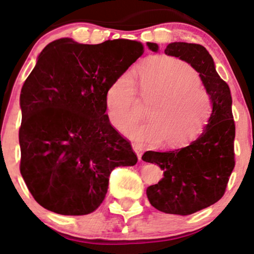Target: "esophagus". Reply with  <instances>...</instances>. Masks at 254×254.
Wrapping results in <instances>:
<instances>
[{"instance_id":"1","label":"esophagus","mask_w":254,"mask_h":254,"mask_svg":"<svg viewBox=\"0 0 254 254\" xmlns=\"http://www.w3.org/2000/svg\"><path fill=\"white\" fill-rule=\"evenodd\" d=\"M132 148H133V151L136 152L138 159H139V160H141V154H143V147H141L140 145H138V144H132Z\"/></svg>"}]
</instances>
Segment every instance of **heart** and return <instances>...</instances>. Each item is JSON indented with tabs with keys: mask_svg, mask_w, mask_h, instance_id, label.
Wrapping results in <instances>:
<instances>
[{
	"mask_svg": "<svg viewBox=\"0 0 254 254\" xmlns=\"http://www.w3.org/2000/svg\"><path fill=\"white\" fill-rule=\"evenodd\" d=\"M133 79L145 101H154L147 110L150 122L137 121L138 103L134 82L129 74L114 81L106 93L108 116L115 127L137 143L157 144L167 148L181 147L196 139L211 114L210 96L198 86L196 70L181 60L167 57L152 58L143 64Z\"/></svg>",
	"mask_w": 254,
	"mask_h": 254,
	"instance_id": "1",
	"label": "heart"
}]
</instances>
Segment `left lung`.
I'll return each instance as SVG.
<instances>
[{"mask_svg":"<svg viewBox=\"0 0 254 254\" xmlns=\"http://www.w3.org/2000/svg\"><path fill=\"white\" fill-rule=\"evenodd\" d=\"M146 45L153 52L159 51L158 44ZM165 54L184 60L198 73L212 107L203 132L188 146L166 152L147 151L141 157L164 171V178L146 189L150 203L166 214L186 216L210 207L225 192L235 167L232 97L205 47L174 42L168 44Z\"/></svg>","mask_w":254,"mask_h":254,"instance_id":"1","label":"left lung"}]
</instances>
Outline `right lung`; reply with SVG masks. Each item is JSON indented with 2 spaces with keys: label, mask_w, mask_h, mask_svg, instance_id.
I'll return each mask as SVG.
<instances>
[{
  "label": "right lung",
  "mask_w": 254,
  "mask_h": 254,
  "mask_svg": "<svg viewBox=\"0 0 254 254\" xmlns=\"http://www.w3.org/2000/svg\"><path fill=\"white\" fill-rule=\"evenodd\" d=\"M144 52L115 39L88 45L62 38L37 58L22 87L21 174L47 210L81 216L102 203L115 167L137 155L106 115V93Z\"/></svg>",
  "instance_id": "add662e5"
}]
</instances>
